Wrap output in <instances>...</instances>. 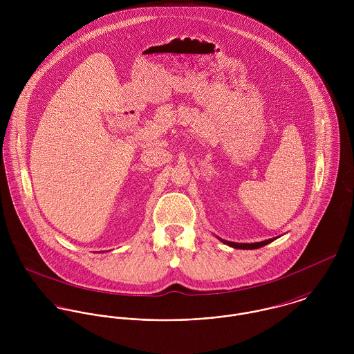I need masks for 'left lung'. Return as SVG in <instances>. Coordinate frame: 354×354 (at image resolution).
I'll return each instance as SVG.
<instances>
[{"instance_id": "left-lung-1", "label": "left lung", "mask_w": 354, "mask_h": 354, "mask_svg": "<svg viewBox=\"0 0 354 354\" xmlns=\"http://www.w3.org/2000/svg\"><path fill=\"white\" fill-rule=\"evenodd\" d=\"M219 240H221L223 244H226V245H229V247H232V248H237V250H257V248H261V247L270 244V243L274 241L275 239H270V240L260 241V243H251V244H248V243H244V244H241V243H232V241H226V240H222V239H219Z\"/></svg>"}]
</instances>
